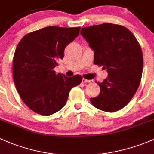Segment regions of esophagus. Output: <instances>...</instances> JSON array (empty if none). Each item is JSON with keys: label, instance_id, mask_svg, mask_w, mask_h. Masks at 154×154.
<instances>
[{"label": "esophagus", "instance_id": "1", "mask_svg": "<svg viewBox=\"0 0 154 154\" xmlns=\"http://www.w3.org/2000/svg\"><path fill=\"white\" fill-rule=\"evenodd\" d=\"M82 82L83 83H90V82H93V80H88V79H82Z\"/></svg>", "mask_w": 154, "mask_h": 154}]
</instances>
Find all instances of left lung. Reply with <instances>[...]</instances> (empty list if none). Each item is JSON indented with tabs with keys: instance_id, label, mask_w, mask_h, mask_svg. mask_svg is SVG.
<instances>
[{
	"instance_id": "1",
	"label": "left lung",
	"mask_w": 154,
	"mask_h": 154,
	"mask_svg": "<svg viewBox=\"0 0 154 154\" xmlns=\"http://www.w3.org/2000/svg\"><path fill=\"white\" fill-rule=\"evenodd\" d=\"M81 34L94 50V64L108 72V77L99 83L100 93L90 102L105 112L121 110L140 85L143 69L140 44L128 28L110 23L82 28Z\"/></svg>"
}]
</instances>
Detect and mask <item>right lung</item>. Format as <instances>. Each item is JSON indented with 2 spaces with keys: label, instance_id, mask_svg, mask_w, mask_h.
Segmentation results:
<instances>
[{
  "label": "right lung",
  "instance_id": "obj_1",
  "mask_svg": "<svg viewBox=\"0 0 154 154\" xmlns=\"http://www.w3.org/2000/svg\"><path fill=\"white\" fill-rule=\"evenodd\" d=\"M80 29L47 26L28 33L18 43L12 64L14 82L20 99L36 113L50 116L59 111L71 89L82 82V75L67 78L54 70Z\"/></svg>",
  "mask_w": 154,
  "mask_h": 154
}]
</instances>
